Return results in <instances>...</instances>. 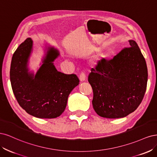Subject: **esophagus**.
<instances>
[{
  "label": "esophagus",
  "instance_id": "1",
  "mask_svg": "<svg viewBox=\"0 0 157 157\" xmlns=\"http://www.w3.org/2000/svg\"><path fill=\"white\" fill-rule=\"evenodd\" d=\"M79 80L81 81V82H83V81L85 80L86 79V75H85V74L83 72H82V73H81L79 74Z\"/></svg>",
  "mask_w": 157,
  "mask_h": 157
}]
</instances>
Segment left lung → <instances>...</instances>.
Instances as JSON below:
<instances>
[{
    "mask_svg": "<svg viewBox=\"0 0 157 157\" xmlns=\"http://www.w3.org/2000/svg\"><path fill=\"white\" fill-rule=\"evenodd\" d=\"M110 60L102 59L91 69L88 81L93 90L92 104L99 116H127L142 101L147 83L145 60L134 40Z\"/></svg>",
    "mask_w": 157,
    "mask_h": 157,
    "instance_id": "obj_1",
    "label": "left lung"
}]
</instances>
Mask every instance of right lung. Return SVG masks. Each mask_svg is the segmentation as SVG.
Here are the masks:
<instances>
[{"instance_id": "1", "label": "right lung", "mask_w": 157, "mask_h": 157, "mask_svg": "<svg viewBox=\"0 0 157 157\" xmlns=\"http://www.w3.org/2000/svg\"><path fill=\"white\" fill-rule=\"evenodd\" d=\"M33 45L32 39L28 38L13 55L10 72L13 92L19 105L29 114L40 119L56 118L63 113L68 96L79 80L75 74L57 71L53 61L59 53L53 47H48L36 74L29 72Z\"/></svg>"}]
</instances>
